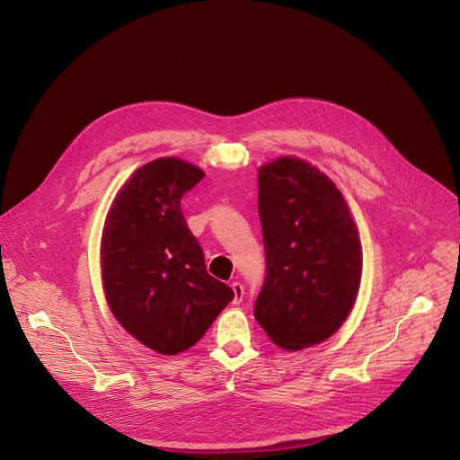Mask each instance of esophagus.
<instances>
[{
  "instance_id": "obj_1",
  "label": "esophagus",
  "mask_w": 460,
  "mask_h": 460,
  "mask_svg": "<svg viewBox=\"0 0 460 460\" xmlns=\"http://www.w3.org/2000/svg\"><path fill=\"white\" fill-rule=\"evenodd\" d=\"M232 290H234V305H239V303L243 301V297H244V287H243V283L234 281V283H232Z\"/></svg>"
}]
</instances>
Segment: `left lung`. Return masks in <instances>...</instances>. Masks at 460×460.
<instances>
[{
  "label": "left lung",
  "mask_w": 460,
  "mask_h": 460,
  "mask_svg": "<svg viewBox=\"0 0 460 460\" xmlns=\"http://www.w3.org/2000/svg\"><path fill=\"white\" fill-rule=\"evenodd\" d=\"M265 279L255 319L299 350L328 340L349 317L361 281V243L334 182L297 157L259 170Z\"/></svg>",
  "instance_id": "8db88e82"
}]
</instances>
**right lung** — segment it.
Listing matches in <instances>:
<instances>
[{"label": "right lung", "instance_id": "right-lung-1", "mask_svg": "<svg viewBox=\"0 0 460 460\" xmlns=\"http://www.w3.org/2000/svg\"><path fill=\"white\" fill-rule=\"evenodd\" d=\"M203 172L177 157L137 168L106 217L102 285L115 319L148 349L173 356L193 347L234 290L207 272L181 199Z\"/></svg>", "mask_w": 460, "mask_h": 460}]
</instances>
